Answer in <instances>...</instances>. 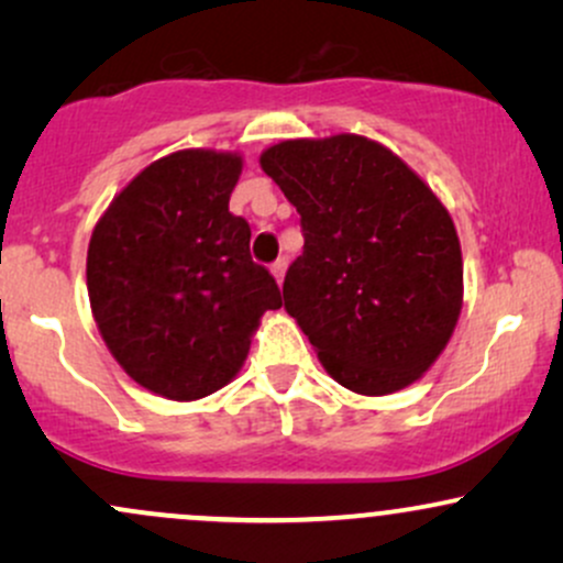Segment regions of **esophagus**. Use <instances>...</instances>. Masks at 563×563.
Listing matches in <instances>:
<instances>
[{"mask_svg": "<svg viewBox=\"0 0 563 563\" xmlns=\"http://www.w3.org/2000/svg\"><path fill=\"white\" fill-rule=\"evenodd\" d=\"M273 275H275V280L277 283H283V277H286V269H288V262H286V256H280V260L277 262H273Z\"/></svg>", "mask_w": 563, "mask_h": 563, "instance_id": "obj_1", "label": "esophagus"}]
</instances>
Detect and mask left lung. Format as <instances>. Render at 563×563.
<instances>
[{
  "label": "left lung",
  "instance_id": "obj_1",
  "mask_svg": "<svg viewBox=\"0 0 563 563\" xmlns=\"http://www.w3.org/2000/svg\"><path fill=\"white\" fill-rule=\"evenodd\" d=\"M260 164L301 217L283 299L328 376L365 397L416 384L463 307L461 241L442 200L360 134L283 140Z\"/></svg>",
  "mask_w": 563,
  "mask_h": 563
}]
</instances>
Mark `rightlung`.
<instances>
[{"label": "right lung", "mask_w": 563, "mask_h": 563, "mask_svg": "<svg viewBox=\"0 0 563 563\" xmlns=\"http://www.w3.org/2000/svg\"><path fill=\"white\" fill-rule=\"evenodd\" d=\"M238 153L177 151L153 161L97 219L87 290L106 346L158 397L192 402L238 376L275 277L251 260V228L230 214Z\"/></svg>", "instance_id": "1"}]
</instances>
